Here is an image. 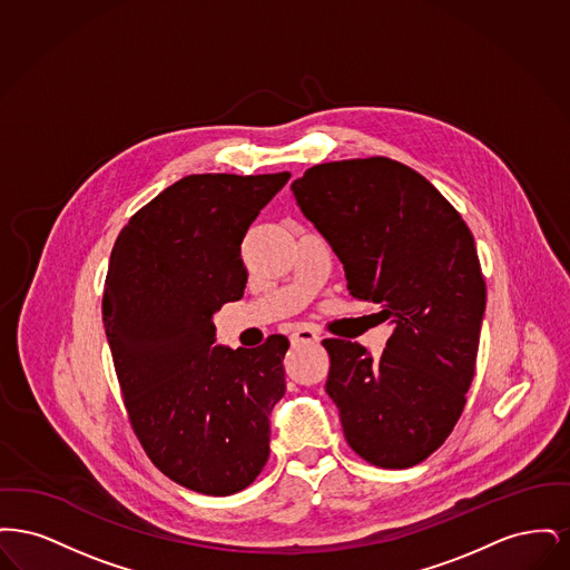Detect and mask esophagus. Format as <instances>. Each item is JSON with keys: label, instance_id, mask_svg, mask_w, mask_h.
Masks as SVG:
<instances>
[{"label": "esophagus", "instance_id": "obj_1", "mask_svg": "<svg viewBox=\"0 0 570 570\" xmlns=\"http://www.w3.org/2000/svg\"><path fill=\"white\" fill-rule=\"evenodd\" d=\"M291 342L297 346V344H316V342H321V335L314 331V328H309V326H301L297 328L293 335H291Z\"/></svg>", "mask_w": 570, "mask_h": 570}]
</instances>
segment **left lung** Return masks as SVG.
<instances>
[{
  "label": "left lung",
  "mask_w": 570,
  "mask_h": 570,
  "mask_svg": "<svg viewBox=\"0 0 570 570\" xmlns=\"http://www.w3.org/2000/svg\"><path fill=\"white\" fill-rule=\"evenodd\" d=\"M291 188L348 293L393 326L380 358L323 342L344 435L374 465L410 468L451 434L474 379L488 298L474 237L423 175L389 158L318 164Z\"/></svg>",
  "instance_id": "1"
}]
</instances>
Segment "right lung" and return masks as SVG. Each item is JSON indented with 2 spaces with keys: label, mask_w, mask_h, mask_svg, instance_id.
Listing matches in <instances>:
<instances>
[{
  "label": "right lung",
  "mask_w": 570,
  "mask_h": 570,
  "mask_svg": "<svg viewBox=\"0 0 570 570\" xmlns=\"http://www.w3.org/2000/svg\"><path fill=\"white\" fill-rule=\"evenodd\" d=\"M291 173L188 175L160 191L110 252L102 321L145 453L181 488L230 495L269 458L288 340L214 346V314L244 297L242 244Z\"/></svg>",
  "instance_id": "obj_1"
}]
</instances>
